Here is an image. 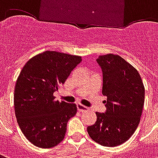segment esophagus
<instances>
[{
    "mask_svg": "<svg viewBox=\"0 0 158 158\" xmlns=\"http://www.w3.org/2000/svg\"><path fill=\"white\" fill-rule=\"evenodd\" d=\"M77 107H78V110H79V112H87V111H89V108L87 107V106H84V105H82V104H80V103H79V104H77Z\"/></svg>",
    "mask_w": 158,
    "mask_h": 158,
    "instance_id": "34e87169",
    "label": "esophagus"
}]
</instances>
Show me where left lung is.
<instances>
[{
    "label": "left lung",
    "mask_w": 158,
    "mask_h": 158,
    "mask_svg": "<svg viewBox=\"0 0 158 158\" xmlns=\"http://www.w3.org/2000/svg\"><path fill=\"white\" fill-rule=\"evenodd\" d=\"M103 75L105 113L96 112V122L87 127L90 138L103 146L127 141L139 125L145 102V87L138 71L118 55L99 56Z\"/></svg>",
    "instance_id": "1"
}]
</instances>
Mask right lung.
Segmentation results:
<instances>
[{"instance_id":"add662e5","label":"right lung","mask_w":158,"mask_h":158,"mask_svg":"<svg viewBox=\"0 0 158 158\" xmlns=\"http://www.w3.org/2000/svg\"><path fill=\"white\" fill-rule=\"evenodd\" d=\"M81 61L79 56L46 51L23 66L16 82L14 108L20 129L33 145L51 148L64 139L77 106L56 101L53 94Z\"/></svg>"}]
</instances>
